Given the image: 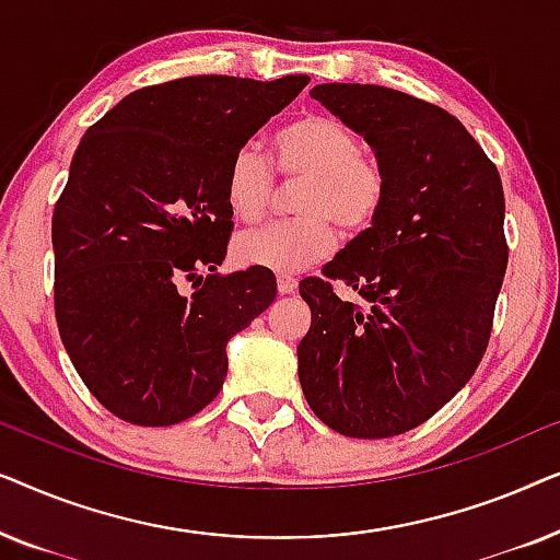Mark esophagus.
Returning a JSON list of instances; mask_svg holds the SVG:
<instances>
[{"mask_svg":"<svg viewBox=\"0 0 560 560\" xmlns=\"http://www.w3.org/2000/svg\"><path fill=\"white\" fill-rule=\"evenodd\" d=\"M298 288V280L290 278V275H280L278 278V293L280 295H293Z\"/></svg>","mask_w":560,"mask_h":560,"instance_id":"34e87169","label":"esophagus"}]
</instances>
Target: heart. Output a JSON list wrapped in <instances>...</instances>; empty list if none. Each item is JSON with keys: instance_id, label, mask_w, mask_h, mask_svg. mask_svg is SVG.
Masks as SVG:
<instances>
[{"instance_id": "1", "label": "heart", "mask_w": 560, "mask_h": 560, "mask_svg": "<svg viewBox=\"0 0 560 560\" xmlns=\"http://www.w3.org/2000/svg\"><path fill=\"white\" fill-rule=\"evenodd\" d=\"M275 167L285 178H303L295 194L298 219L240 234L234 255L242 265L293 275L331 255L334 226L359 234L385 203L382 165L359 148V137L334 114L313 112L275 137ZM275 173L255 144H242L226 165L224 198L240 221H257L272 201Z\"/></svg>"}]
</instances>
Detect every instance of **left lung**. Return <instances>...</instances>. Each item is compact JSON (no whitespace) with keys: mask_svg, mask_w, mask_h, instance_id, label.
<instances>
[{"mask_svg":"<svg viewBox=\"0 0 560 560\" xmlns=\"http://www.w3.org/2000/svg\"><path fill=\"white\" fill-rule=\"evenodd\" d=\"M311 96L362 135L387 178L370 229L305 278L298 377L336 433L389 439L435 416L485 357L508 270L500 173L454 114L372 83ZM363 298L341 302L330 282Z\"/></svg>","mask_w":560,"mask_h":560,"instance_id":"1","label":"left lung"}]
</instances>
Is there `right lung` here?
<instances>
[{"mask_svg": "<svg viewBox=\"0 0 560 560\" xmlns=\"http://www.w3.org/2000/svg\"><path fill=\"white\" fill-rule=\"evenodd\" d=\"M308 81L188 75L132 91L81 137L52 211L56 320L83 385L127 423L201 412L229 339L275 301L270 270L217 272L234 229L224 178Z\"/></svg>", "mask_w": 560, "mask_h": 560, "instance_id": "1", "label": "right lung"}]
</instances>
